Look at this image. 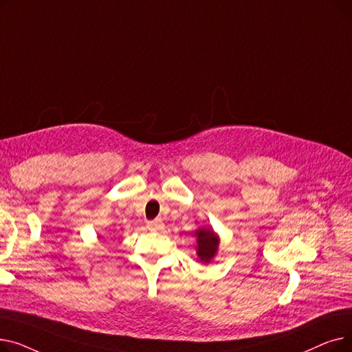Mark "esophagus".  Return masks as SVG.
Here are the masks:
<instances>
[{
	"label": "esophagus",
	"instance_id": "1",
	"mask_svg": "<svg viewBox=\"0 0 352 352\" xmlns=\"http://www.w3.org/2000/svg\"><path fill=\"white\" fill-rule=\"evenodd\" d=\"M162 221L161 219H154V221H148V224H146V227H148V230H151V231H157V230H161L162 228Z\"/></svg>",
	"mask_w": 352,
	"mask_h": 352
}]
</instances>
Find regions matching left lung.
<instances>
[{
	"label": "left lung",
	"mask_w": 352,
	"mask_h": 352,
	"mask_svg": "<svg viewBox=\"0 0 352 352\" xmlns=\"http://www.w3.org/2000/svg\"><path fill=\"white\" fill-rule=\"evenodd\" d=\"M197 236V255L202 263H210L218 251L219 238L212 228H199Z\"/></svg>",
	"instance_id": "1"
}]
</instances>
